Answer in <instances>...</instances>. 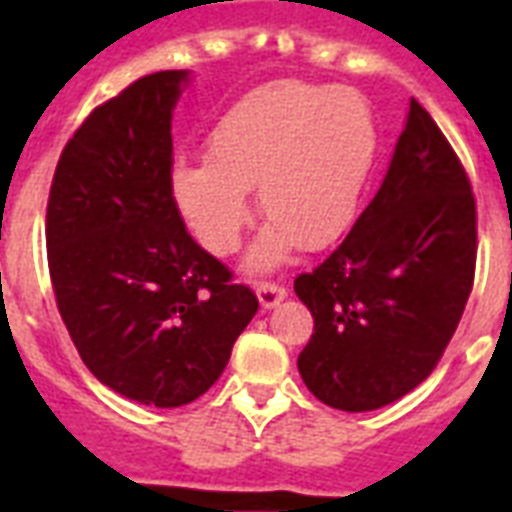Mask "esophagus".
<instances>
[{"label":"esophagus","mask_w":512,"mask_h":512,"mask_svg":"<svg viewBox=\"0 0 512 512\" xmlns=\"http://www.w3.org/2000/svg\"><path fill=\"white\" fill-rule=\"evenodd\" d=\"M284 297H287V289L279 287V284H271V281L257 284V300H260V305H263L265 311L276 308V305H279Z\"/></svg>","instance_id":"obj_1"}]
</instances>
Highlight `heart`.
I'll list each match as a JSON object with an SVG mask.
<instances>
[{"label":"heart","mask_w":512,"mask_h":512,"mask_svg":"<svg viewBox=\"0 0 512 512\" xmlns=\"http://www.w3.org/2000/svg\"><path fill=\"white\" fill-rule=\"evenodd\" d=\"M377 159V124L350 87L284 79L247 92L209 132L207 159L172 164V199L215 255L239 247L247 191L271 223L249 249L252 271L279 265L300 244L324 249L348 231Z\"/></svg>","instance_id":"b5f03b06"}]
</instances>
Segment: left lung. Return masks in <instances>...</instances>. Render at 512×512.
Instances as JSON below:
<instances>
[{
    "instance_id": "left-lung-1",
    "label": "left lung",
    "mask_w": 512,
    "mask_h": 512,
    "mask_svg": "<svg viewBox=\"0 0 512 512\" xmlns=\"http://www.w3.org/2000/svg\"><path fill=\"white\" fill-rule=\"evenodd\" d=\"M476 273V201L412 98L380 191L340 247L295 279L316 329L297 369L313 396L372 412L414 390L460 324Z\"/></svg>"
}]
</instances>
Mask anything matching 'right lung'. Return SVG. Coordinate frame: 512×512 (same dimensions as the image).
Here are the masks:
<instances>
[{"label":"right lung","instance_id":"add662e5","mask_svg":"<svg viewBox=\"0 0 512 512\" xmlns=\"http://www.w3.org/2000/svg\"><path fill=\"white\" fill-rule=\"evenodd\" d=\"M188 82L159 71L95 108L47 204L52 289L79 356L106 388L162 409L215 385L257 313L172 199V111Z\"/></svg>","mask_w":512,"mask_h":512}]
</instances>
